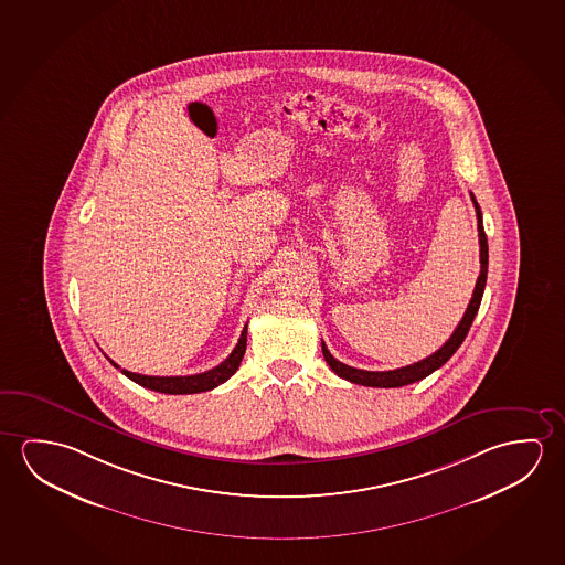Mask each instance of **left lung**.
Wrapping results in <instances>:
<instances>
[{
	"instance_id": "8db88e82",
	"label": "left lung",
	"mask_w": 565,
	"mask_h": 565,
	"mask_svg": "<svg viewBox=\"0 0 565 565\" xmlns=\"http://www.w3.org/2000/svg\"><path fill=\"white\" fill-rule=\"evenodd\" d=\"M471 201H473V207H476V215H478V231H479V262H481V271H479L478 281H476V289H473V296L469 301L466 313L461 317L460 324L456 327V330L451 332L450 339L444 342L443 347L436 350L435 354L420 360L417 364L405 365V367H397V370H390V372H367V370H358L352 365L342 364L337 358L332 356L329 352L327 344L322 342V356L327 360V364L330 365V370L334 374L348 380V382L358 383V385H365V387H403L408 383L420 382L425 380L426 375L433 374L438 367H443L451 356L454 352L460 348L463 339L468 337L469 327L478 315L479 305H481V297L486 291L487 281V264H489V254H487V236L483 231V218H481V209H479L478 201L471 193Z\"/></svg>"
}]
</instances>
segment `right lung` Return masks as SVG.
<instances>
[{"label": "right lung", "mask_w": 565, "mask_h": 565, "mask_svg": "<svg viewBox=\"0 0 565 565\" xmlns=\"http://www.w3.org/2000/svg\"><path fill=\"white\" fill-rule=\"evenodd\" d=\"M246 329L248 324H244L241 339L236 344L235 350L228 354L225 362H221L217 367L203 372V374L195 375H175V377H158V375H142L129 372V370H121L122 374L127 375L129 380L139 383L147 390L158 391V393H168V395H190V393H201V391L215 390L221 383H225L231 375L235 374L238 365L243 362L244 352H246ZM109 360V358H107ZM115 367L114 360H109Z\"/></svg>", "instance_id": "obj_1"}]
</instances>
